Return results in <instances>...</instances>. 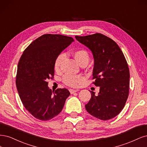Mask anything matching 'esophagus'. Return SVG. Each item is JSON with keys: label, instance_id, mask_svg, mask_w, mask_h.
I'll return each instance as SVG.
<instances>
[{"label": "esophagus", "instance_id": "esophagus-1", "mask_svg": "<svg viewBox=\"0 0 147 147\" xmlns=\"http://www.w3.org/2000/svg\"><path fill=\"white\" fill-rule=\"evenodd\" d=\"M69 92H70V93H71V94H73V93H76V92H78L79 90H73V89H69Z\"/></svg>", "mask_w": 147, "mask_h": 147}]
</instances>
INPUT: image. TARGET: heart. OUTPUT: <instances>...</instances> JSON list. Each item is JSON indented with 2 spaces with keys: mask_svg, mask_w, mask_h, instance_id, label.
<instances>
[{
  "mask_svg": "<svg viewBox=\"0 0 147 147\" xmlns=\"http://www.w3.org/2000/svg\"><path fill=\"white\" fill-rule=\"evenodd\" d=\"M73 57L76 61L79 64L83 61H88L89 56L87 53V52L83 49H79L75 51L73 53ZM64 54H60L57 58L56 59L55 63H54V69L57 71L60 70L61 63L64 59ZM85 79V78L82 75H77V76H73V75H66L63 79V82L69 87H78L80 86L82 83Z\"/></svg>",
  "mask_w": 147,
  "mask_h": 147,
  "instance_id": "1",
  "label": "heart"
}]
</instances>
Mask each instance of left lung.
Here are the masks:
<instances>
[{
  "label": "left lung",
  "mask_w": 147,
  "mask_h": 147,
  "mask_svg": "<svg viewBox=\"0 0 147 147\" xmlns=\"http://www.w3.org/2000/svg\"><path fill=\"white\" fill-rule=\"evenodd\" d=\"M75 38L92 51L93 84L100 87L98 95L91 91L85 107L98 119H112L123 109L129 94V70L125 56L114 41L101 34Z\"/></svg>",
  "instance_id": "1"
}]
</instances>
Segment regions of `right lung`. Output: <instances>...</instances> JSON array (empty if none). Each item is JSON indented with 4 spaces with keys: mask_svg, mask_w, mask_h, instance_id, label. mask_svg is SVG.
Listing matches in <instances>:
<instances>
[{
    "mask_svg": "<svg viewBox=\"0 0 147 147\" xmlns=\"http://www.w3.org/2000/svg\"><path fill=\"white\" fill-rule=\"evenodd\" d=\"M74 41L72 37L45 34L23 52L18 65L16 84L24 106L37 119L47 121L59 115L70 93L53 90L47 80L53 78L56 59Z\"/></svg>",
    "mask_w": 147,
    "mask_h": 147,
    "instance_id": "right-lung-1",
    "label": "right lung"
}]
</instances>
